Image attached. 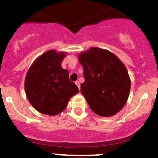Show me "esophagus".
<instances>
[{
  "label": "esophagus",
  "instance_id": "esophagus-1",
  "mask_svg": "<svg viewBox=\"0 0 158 158\" xmlns=\"http://www.w3.org/2000/svg\"><path fill=\"white\" fill-rule=\"evenodd\" d=\"M76 85L78 86L79 89H80V83H79V81H76Z\"/></svg>",
  "mask_w": 158,
  "mask_h": 158
}]
</instances>
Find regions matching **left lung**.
<instances>
[{"label": "left lung", "mask_w": 158, "mask_h": 158, "mask_svg": "<svg viewBox=\"0 0 158 158\" xmlns=\"http://www.w3.org/2000/svg\"><path fill=\"white\" fill-rule=\"evenodd\" d=\"M85 82L81 93L95 114L110 117L119 112L129 98L131 81L125 64L113 53L91 48L79 55Z\"/></svg>", "instance_id": "8db88e82"}]
</instances>
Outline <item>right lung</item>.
I'll use <instances>...</instances> for the list:
<instances>
[{"label":"right lung","mask_w":158,"mask_h":158,"mask_svg":"<svg viewBox=\"0 0 158 158\" xmlns=\"http://www.w3.org/2000/svg\"><path fill=\"white\" fill-rule=\"evenodd\" d=\"M65 52L51 50L38 57L28 70L25 91L28 101L40 113L54 116L66 108L72 96L79 93L61 68Z\"/></svg>","instance_id":"add662e5"}]
</instances>
